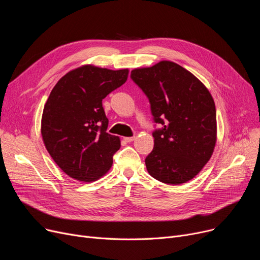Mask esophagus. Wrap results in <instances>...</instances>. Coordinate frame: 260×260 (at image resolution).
<instances>
[{"label":"esophagus","instance_id":"obj_1","mask_svg":"<svg viewBox=\"0 0 260 260\" xmlns=\"http://www.w3.org/2000/svg\"><path fill=\"white\" fill-rule=\"evenodd\" d=\"M134 138H135V137H124L123 139H124L125 142H132V141L134 140Z\"/></svg>","mask_w":260,"mask_h":260}]
</instances>
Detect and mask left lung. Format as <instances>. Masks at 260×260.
Wrapping results in <instances>:
<instances>
[{
    "instance_id": "left-lung-1",
    "label": "left lung",
    "mask_w": 260,
    "mask_h": 260,
    "mask_svg": "<svg viewBox=\"0 0 260 260\" xmlns=\"http://www.w3.org/2000/svg\"><path fill=\"white\" fill-rule=\"evenodd\" d=\"M151 104L154 148L145 158L152 177L181 184L202 170L216 143V108L210 91L180 65L161 61L131 73ZM155 124V126H156Z\"/></svg>"
}]
</instances>
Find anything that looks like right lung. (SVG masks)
Segmentation results:
<instances>
[{
	"instance_id": "right-lung-1",
	"label": "right lung",
	"mask_w": 260,
	"mask_h": 260,
	"mask_svg": "<svg viewBox=\"0 0 260 260\" xmlns=\"http://www.w3.org/2000/svg\"><path fill=\"white\" fill-rule=\"evenodd\" d=\"M128 71L85 65L62 77L45 103L41 123L53 161L74 179L94 181L113 165L120 139L106 132L102 100L127 80Z\"/></svg>"
}]
</instances>
